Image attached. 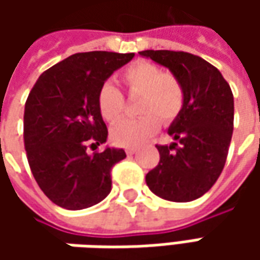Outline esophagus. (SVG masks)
I'll list each match as a JSON object with an SVG mask.
<instances>
[{
	"label": "esophagus",
	"instance_id": "esophagus-1",
	"mask_svg": "<svg viewBox=\"0 0 260 260\" xmlns=\"http://www.w3.org/2000/svg\"><path fill=\"white\" fill-rule=\"evenodd\" d=\"M125 153L128 156H133L136 153V149L135 147H127V149H125Z\"/></svg>",
	"mask_w": 260,
	"mask_h": 260
}]
</instances>
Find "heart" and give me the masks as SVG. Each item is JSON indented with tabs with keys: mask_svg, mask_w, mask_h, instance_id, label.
Returning <instances> with one entry per match:
<instances>
[{
	"mask_svg": "<svg viewBox=\"0 0 260 260\" xmlns=\"http://www.w3.org/2000/svg\"><path fill=\"white\" fill-rule=\"evenodd\" d=\"M121 81L132 92H142L140 114L137 120H120L111 128L113 142L125 147H139L155 136L164 121L174 120L184 105V91L172 75L150 62H136L121 75ZM98 110L105 121L114 123L124 110V98L111 82L98 91Z\"/></svg>",
	"mask_w": 260,
	"mask_h": 260,
	"instance_id": "obj_1",
	"label": "heart"
}]
</instances>
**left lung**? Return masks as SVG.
Listing matches in <instances>:
<instances>
[{
  "mask_svg": "<svg viewBox=\"0 0 260 260\" xmlns=\"http://www.w3.org/2000/svg\"><path fill=\"white\" fill-rule=\"evenodd\" d=\"M139 55L168 68L184 91V105L168 128L169 146H156L160 160L146 175L157 197L188 203L204 195L224 168L233 135L235 100L221 72L200 56L174 50Z\"/></svg>",
  "mask_w": 260,
  "mask_h": 260,
  "instance_id": "1",
  "label": "left lung"
}]
</instances>
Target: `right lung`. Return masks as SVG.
<instances>
[{"instance_id":"obj_1","label":"right lung","mask_w":260,"mask_h":260,"mask_svg":"<svg viewBox=\"0 0 260 260\" xmlns=\"http://www.w3.org/2000/svg\"><path fill=\"white\" fill-rule=\"evenodd\" d=\"M135 53H75L36 81L24 107V146L36 182L56 205L82 210L111 191V168L125 157L107 146L89 155L86 146L107 142L98 91Z\"/></svg>"}]
</instances>
